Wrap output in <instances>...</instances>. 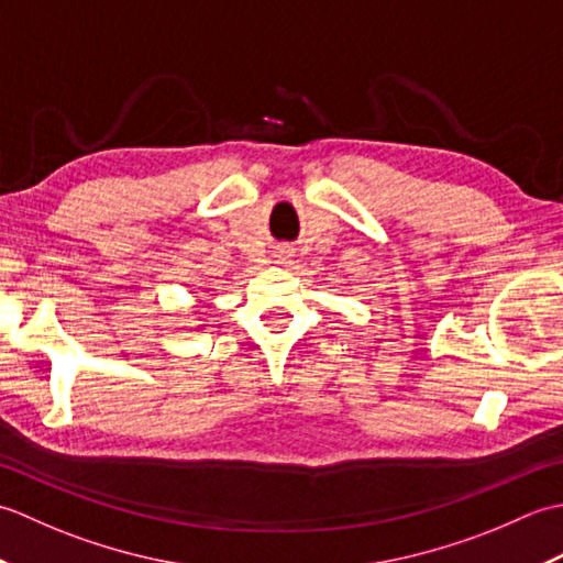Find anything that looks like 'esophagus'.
<instances>
[{"label":"esophagus","mask_w":563,"mask_h":563,"mask_svg":"<svg viewBox=\"0 0 563 563\" xmlns=\"http://www.w3.org/2000/svg\"><path fill=\"white\" fill-rule=\"evenodd\" d=\"M275 258H278V263H288L292 258V249L280 246L278 251H275Z\"/></svg>","instance_id":"1"}]
</instances>
